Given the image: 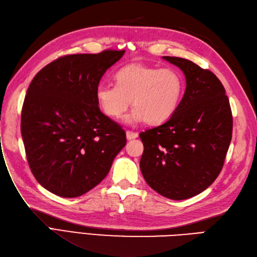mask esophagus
<instances>
[{"label": "esophagus", "instance_id": "obj_1", "mask_svg": "<svg viewBox=\"0 0 257 257\" xmlns=\"http://www.w3.org/2000/svg\"><path fill=\"white\" fill-rule=\"evenodd\" d=\"M138 137H139V135L137 134V132H132V131H127V132H126V138H127L128 141L135 140V139H137Z\"/></svg>", "mask_w": 257, "mask_h": 257}]
</instances>
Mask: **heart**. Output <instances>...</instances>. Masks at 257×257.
Here are the masks:
<instances>
[{
  "label": "heart",
  "instance_id": "1",
  "mask_svg": "<svg viewBox=\"0 0 257 257\" xmlns=\"http://www.w3.org/2000/svg\"><path fill=\"white\" fill-rule=\"evenodd\" d=\"M116 85L99 84L96 98L101 110L112 118H119L131 104L127 123L146 121L152 126L169 120L184 94V79L174 68H157L130 64L115 74Z\"/></svg>",
  "mask_w": 257,
  "mask_h": 257
}]
</instances>
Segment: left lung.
<instances>
[{
  "instance_id": "8db88e82",
  "label": "left lung",
  "mask_w": 257,
  "mask_h": 257,
  "mask_svg": "<svg viewBox=\"0 0 257 257\" xmlns=\"http://www.w3.org/2000/svg\"><path fill=\"white\" fill-rule=\"evenodd\" d=\"M184 72L186 90L173 116L140 134L141 172L151 188L171 200H187L220 174L231 140L233 116L214 74L181 57L162 56Z\"/></svg>"
}]
</instances>
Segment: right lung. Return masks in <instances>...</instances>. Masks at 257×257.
<instances>
[{"mask_svg": "<svg viewBox=\"0 0 257 257\" xmlns=\"http://www.w3.org/2000/svg\"><path fill=\"white\" fill-rule=\"evenodd\" d=\"M125 50L72 54L33 79L21 113V135L33 175L48 191L77 197L96 187L126 145L123 129L100 111L96 88Z\"/></svg>", "mask_w": 257, "mask_h": 257, "instance_id": "add662e5", "label": "right lung"}]
</instances>
